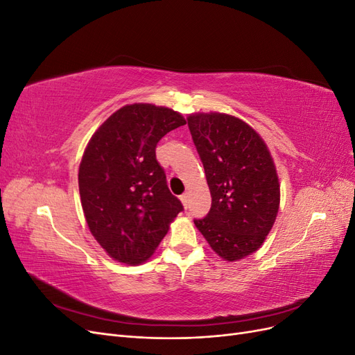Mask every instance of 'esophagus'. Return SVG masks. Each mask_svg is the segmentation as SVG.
<instances>
[{
    "label": "esophagus",
    "instance_id": "1",
    "mask_svg": "<svg viewBox=\"0 0 355 355\" xmlns=\"http://www.w3.org/2000/svg\"><path fill=\"white\" fill-rule=\"evenodd\" d=\"M189 197H191L189 192H185L184 196H180V201H182V204H184L185 209H188V206H189Z\"/></svg>",
    "mask_w": 355,
    "mask_h": 355
}]
</instances>
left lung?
Masks as SVG:
<instances>
[{"label":"left lung","mask_w":355,"mask_h":355,"mask_svg":"<svg viewBox=\"0 0 355 355\" xmlns=\"http://www.w3.org/2000/svg\"><path fill=\"white\" fill-rule=\"evenodd\" d=\"M206 171L211 207L194 220L211 250L237 262L261 249L280 209V180L261 135L223 112L187 116Z\"/></svg>","instance_id":"1"}]
</instances>
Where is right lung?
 Masks as SVG:
<instances>
[{"instance_id":"right-lung-1","label":"right lung","mask_w":355,"mask_h":355,"mask_svg":"<svg viewBox=\"0 0 355 355\" xmlns=\"http://www.w3.org/2000/svg\"><path fill=\"white\" fill-rule=\"evenodd\" d=\"M184 124L182 114L166 106L125 105L85 146L78 170L81 206L92 235L114 261L146 262L184 209L155 158L159 139Z\"/></svg>"}]
</instances>
